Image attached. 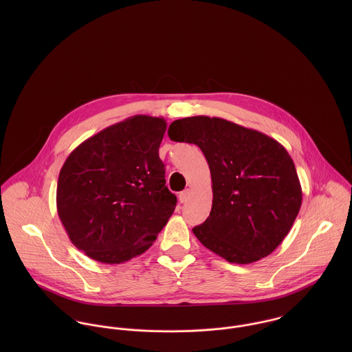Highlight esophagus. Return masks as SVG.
<instances>
[{
  "instance_id": "1",
  "label": "esophagus",
  "mask_w": 352,
  "mask_h": 352,
  "mask_svg": "<svg viewBox=\"0 0 352 352\" xmlns=\"http://www.w3.org/2000/svg\"><path fill=\"white\" fill-rule=\"evenodd\" d=\"M190 195H191V190H184V191H182L180 192V195H179V199L182 203H186V201H188V198H190Z\"/></svg>"
}]
</instances>
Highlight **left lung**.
Wrapping results in <instances>:
<instances>
[{
	"label": "left lung",
	"mask_w": 352,
	"mask_h": 352,
	"mask_svg": "<svg viewBox=\"0 0 352 352\" xmlns=\"http://www.w3.org/2000/svg\"><path fill=\"white\" fill-rule=\"evenodd\" d=\"M168 135L198 145L208 162L212 206L208 218L192 229L201 244L236 264L275 251L302 204L301 183L287 151L260 131L221 118L175 120Z\"/></svg>",
	"instance_id": "obj_1"
}]
</instances>
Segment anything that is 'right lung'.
I'll use <instances>...</instances> for the list:
<instances>
[{"label": "right lung", "instance_id": "obj_1", "mask_svg": "<svg viewBox=\"0 0 352 352\" xmlns=\"http://www.w3.org/2000/svg\"><path fill=\"white\" fill-rule=\"evenodd\" d=\"M164 118L134 115L80 144L58 177L56 210L88 257L120 264L148 251L175 211L158 148Z\"/></svg>", "mask_w": 352, "mask_h": 352}]
</instances>
